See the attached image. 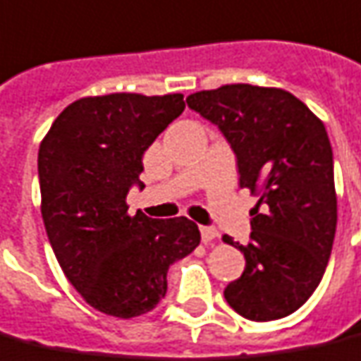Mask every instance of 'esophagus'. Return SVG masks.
I'll list each match as a JSON object with an SVG mask.
<instances>
[{
  "label": "esophagus",
  "mask_w": 361,
  "mask_h": 361,
  "mask_svg": "<svg viewBox=\"0 0 361 361\" xmlns=\"http://www.w3.org/2000/svg\"><path fill=\"white\" fill-rule=\"evenodd\" d=\"M201 237H202V241H204V243H210V241H214V239H218V237H220V233H218V229H216V228H210V226H202Z\"/></svg>",
  "instance_id": "34e87169"
}]
</instances>
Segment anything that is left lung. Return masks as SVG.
<instances>
[{
  "mask_svg": "<svg viewBox=\"0 0 361 361\" xmlns=\"http://www.w3.org/2000/svg\"><path fill=\"white\" fill-rule=\"evenodd\" d=\"M188 105L220 128L237 157L239 185L258 195L248 245L224 235L247 260L224 296L252 322L289 316L322 281L337 229L327 130L300 99L279 87L221 85L191 93Z\"/></svg>",
  "mask_w": 361,
  "mask_h": 361,
  "instance_id": "1",
  "label": "left lung"
}]
</instances>
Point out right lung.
<instances>
[{
	"label": "right lung",
	"mask_w": 361,
	"mask_h": 361,
	"mask_svg": "<svg viewBox=\"0 0 361 361\" xmlns=\"http://www.w3.org/2000/svg\"><path fill=\"white\" fill-rule=\"evenodd\" d=\"M181 93H111L74 101L39 143L42 218L61 268L85 302L106 316L147 314L164 298L168 268L201 243L185 216L128 214L143 183V153L183 113Z\"/></svg>",
	"instance_id": "right-lung-1"
}]
</instances>
